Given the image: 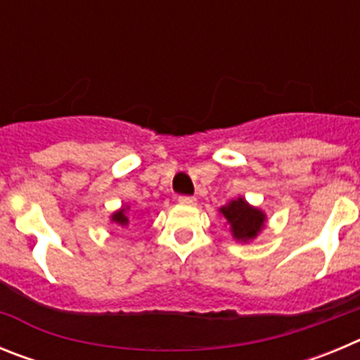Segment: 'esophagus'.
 Returning <instances> with one entry per match:
<instances>
[{"instance_id": "1", "label": "esophagus", "mask_w": 360, "mask_h": 360, "mask_svg": "<svg viewBox=\"0 0 360 360\" xmlns=\"http://www.w3.org/2000/svg\"><path fill=\"white\" fill-rule=\"evenodd\" d=\"M178 203H182V205H195L196 203V198L195 196H178Z\"/></svg>"}]
</instances>
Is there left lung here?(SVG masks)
<instances>
[{
  "instance_id": "8db88e82",
  "label": "left lung",
  "mask_w": 360,
  "mask_h": 360,
  "mask_svg": "<svg viewBox=\"0 0 360 360\" xmlns=\"http://www.w3.org/2000/svg\"><path fill=\"white\" fill-rule=\"evenodd\" d=\"M221 214L227 218L231 224L232 234L236 240L247 241L254 238L257 232L263 229V221H265V214L259 209L250 207L249 203L245 202L243 198L232 200L229 205L219 209Z\"/></svg>"
}]
</instances>
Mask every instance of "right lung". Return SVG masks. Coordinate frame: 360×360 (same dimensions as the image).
Returning a JSON list of instances; mask_svg holds the SVG:
<instances>
[{"label": "right lung", "mask_w": 360, "mask_h": 360, "mask_svg": "<svg viewBox=\"0 0 360 360\" xmlns=\"http://www.w3.org/2000/svg\"><path fill=\"white\" fill-rule=\"evenodd\" d=\"M111 219H113L115 224H119L120 227H124V225H128V216L124 214V209H120V211H117L115 214L111 216Z\"/></svg>", "instance_id": "1"}]
</instances>
